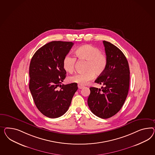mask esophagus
<instances>
[{
	"label": "esophagus",
	"instance_id": "esophagus-1",
	"mask_svg": "<svg viewBox=\"0 0 155 155\" xmlns=\"http://www.w3.org/2000/svg\"><path fill=\"white\" fill-rule=\"evenodd\" d=\"M78 88H80V89H82V88H84V86H82V85L78 84Z\"/></svg>",
	"mask_w": 155,
	"mask_h": 155
}]
</instances>
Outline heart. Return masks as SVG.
Returning a JSON list of instances; mask_svg holds the SVG:
<instances>
[{"mask_svg": "<svg viewBox=\"0 0 155 155\" xmlns=\"http://www.w3.org/2000/svg\"><path fill=\"white\" fill-rule=\"evenodd\" d=\"M75 55L80 60L87 61L84 73H75L69 78L71 82L84 85L105 71L107 66V58L101 52L99 48L92 45L81 46L75 51ZM76 59L70 54H67L63 60V68L65 71L72 73L75 68Z\"/></svg>", "mask_w": 155, "mask_h": 155, "instance_id": "heart-1", "label": "heart"}]
</instances>
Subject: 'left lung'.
Wrapping results in <instances>:
<instances>
[{
  "instance_id": "1",
  "label": "left lung",
  "mask_w": 155,
  "mask_h": 155,
  "mask_svg": "<svg viewBox=\"0 0 155 155\" xmlns=\"http://www.w3.org/2000/svg\"><path fill=\"white\" fill-rule=\"evenodd\" d=\"M107 66L95 82L101 88L90 87L87 103L91 111L101 118L112 117L121 109L129 89L130 69L123 52L109 42L103 41Z\"/></svg>"
}]
</instances>
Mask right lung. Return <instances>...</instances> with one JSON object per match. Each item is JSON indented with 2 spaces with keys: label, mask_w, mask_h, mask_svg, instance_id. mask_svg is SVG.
<instances>
[{
  "label": "right lung",
  "mask_w": 155,
  "mask_h": 155,
  "mask_svg": "<svg viewBox=\"0 0 155 155\" xmlns=\"http://www.w3.org/2000/svg\"><path fill=\"white\" fill-rule=\"evenodd\" d=\"M73 45L71 42L48 43L31 60L30 91L37 108L46 117L55 118L66 113L78 89L76 83L61 84L67 73L63 60Z\"/></svg>",
  "instance_id": "right-lung-1"
}]
</instances>
